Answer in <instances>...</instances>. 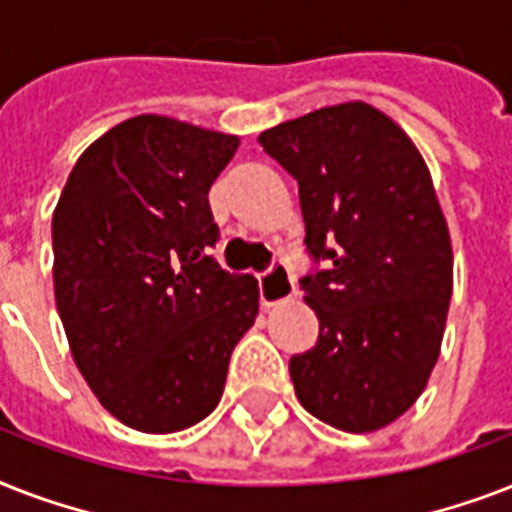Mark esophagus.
<instances>
[{"instance_id": "esophagus-1", "label": "esophagus", "mask_w": 512, "mask_h": 512, "mask_svg": "<svg viewBox=\"0 0 512 512\" xmlns=\"http://www.w3.org/2000/svg\"><path fill=\"white\" fill-rule=\"evenodd\" d=\"M260 300L263 305H279L295 297V279L281 263H273L265 273H260Z\"/></svg>"}]
</instances>
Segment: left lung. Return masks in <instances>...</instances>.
<instances>
[{
    "mask_svg": "<svg viewBox=\"0 0 512 512\" xmlns=\"http://www.w3.org/2000/svg\"><path fill=\"white\" fill-rule=\"evenodd\" d=\"M257 140L297 180L316 263L300 287L319 340L289 358L297 398L332 428H385L428 385L452 300V241L428 167L409 135L361 100Z\"/></svg>",
    "mask_w": 512,
    "mask_h": 512,
    "instance_id": "1",
    "label": "left lung"
}]
</instances>
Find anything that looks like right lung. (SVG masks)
Wrapping results in <instances>:
<instances>
[{
	"label": "right lung",
	"mask_w": 512,
	"mask_h": 512,
	"mask_svg": "<svg viewBox=\"0 0 512 512\" xmlns=\"http://www.w3.org/2000/svg\"><path fill=\"white\" fill-rule=\"evenodd\" d=\"M236 135L143 114L92 143L52 215L55 303L79 372L116 420L175 433L204 420L255 324L257 281L209 255L207 193Z\"/></svg>",
	"instance_id": "add662e5"
}]
</instances>
